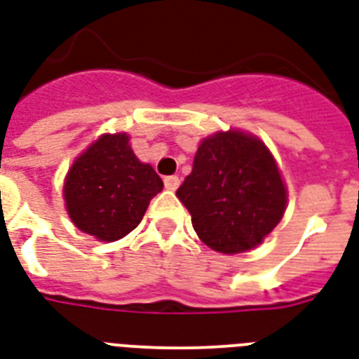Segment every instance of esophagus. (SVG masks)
<instances>
[{"instance_id":"obj_1","label":"esophagus","mask_w":359,"mask_h":359,"mask_svg":"<svg viewBox=\"0 0 359 359\" xmlns=\"http://www.w3.org/2000/svg\"><path fill=\"white\" fill-rule=\"evenodd\" d=\"M163 184H165L168 190L175 191L180 186V179L177 177V175H171V177H165V179H163Z\"/></svg>"}]
</instances>
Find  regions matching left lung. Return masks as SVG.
I'll return each mask as SVG.
<instances>
[{
	"mask_svg": "<svg viewBox=\"0 0 359 359\" xmlns=\"http://www.w3.org/2000/svg\"><path fill=\"white\" fill-rule=\"evenodd\" d=\"M177 197L191 214L199 240L225 255L261 245L289 203L272 151L261 137L238 128L203 137Z\"/></svg>",
	"mask_w": 359,
	"mask_h": 359,
	"instance_id": "left-lung-1",
	"label": "left lung"
}]
</instances>
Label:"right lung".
<instances>
[{
	"label": "right lung",
	"mask_w": 359,
	"mask_h": 359,
	"mask_svg": "<svg viewBox=\"0 0 359 359\" xmlns=\"http://www.w3.org/2000/svg\"><path fill=\"white\" fill-rule=\"evenodd\" d=\"M163 182L151 163L141 162L126 132L102 134L74 158L63 180L70 222L100 242L134 231Z\"/></svg>",
	"instance_id": "1"
}]
</instances>
